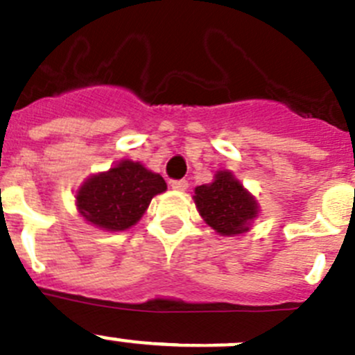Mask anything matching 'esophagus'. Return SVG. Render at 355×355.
<instances>
[{
	"label": "esophagus",
	"instance_id": "34e87169",
	"mask_svg": "<svg viewBox=\"0 0 355 355\" xmlns=\"http://www.w3.org/2000/svg\"><path fill=\"white\" fill-rule=\"evenodd\" d=\"M187 187H189L187 180H173V182H171V189H175V191H187Z\"/></svg>",
	"mask_w": 355,
	"mask_h": 355
}]
</instances>
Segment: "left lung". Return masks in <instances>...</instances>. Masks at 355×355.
<instances>
[{
  "mask_svg": "<svg viewBox=\"0 0 355 355\" xmlns=\"http://www.w3.org/2000/svg\"><path fill=\"white\" fill-rule=\"evenodd\" d=\"M199 215L222 236H237L250 230L258 216V205L230 171H216L211 184L194 191Z\"/></svg>",
  "mask_w": 355,
  "mask_h": 355,
  "instance_id": "obj_1",
  "label": "left lung"
}]
</instances>
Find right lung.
Instances as JSON below:
<instances>
[{
  "label": "right lung",
  "mask_w": 355,
  "mask_h": 355,
  "mask_svg": "<svg viewBox=\"0 0 355 355\" xmlns=\"http://www.w3.org/2000/svg\"><path fill=\"white\" fill-rule=\"evenodd\" d=\"M166 182L144 164L123 159L104 173L92 175L79 187L76 205L86 222L98 229L126 230L135 225Z\"/></svg>",
  "instance_id": "1"
}]
</instances>
